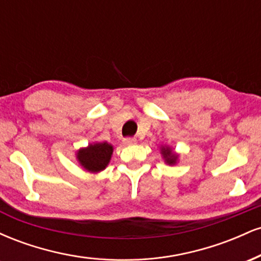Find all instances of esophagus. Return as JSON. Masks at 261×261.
I'll return each mask as SVG.
<instances>
[{
    "mask_svg": "<svg viewBox=\"0 0 261 261\" xmlns=\"http://www.w3.org/2000/svg\"><path fill=\"white\" fill-rule=\"evenodd\" d=\"M122 142H124V145H135L137 140L134 139V137H126V139L122 140Z\"/></svg>",
    "mask_w": 261,
    "mask_h": 261,
    "instance_id": "1",
    "label": "esophagus"
}]
</instances>
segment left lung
Returning <instances> with one entry per match:
<instances>
[{"instance_id":"1","label":"left lung","mask_w":261,"mask_h":261,"mask_svg":"<svg viewBox=\"0 0 261 261\" xmlns=\"http://www.w3.org/2000/svg\"><path fill=\"white\" fill-rule=\"evenodd\" d=\"M162 154L168 164H174L178 160V155L173 153V151L169 147H162Z\"/></svg>"}]
</instances>
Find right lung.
I'll return each mask as SVG.
<instances>
[{
	"mask_svg": "<svg viewBox=\"0 0 261 261\" xmlns=\"http://www.w3.org/2000/svg\"><path fill=\"white\" fill-rule=\"evenodd\" d=\"M113 154V146L108 142L94 143L77 152V160L88 172L97 173L106 169Z\"/></svg>",
	"mask_w": 261,
	"mask_h": 261,
	"instance_id": "right-lung-1",
	"label": "right lung"
}]
</instances>
